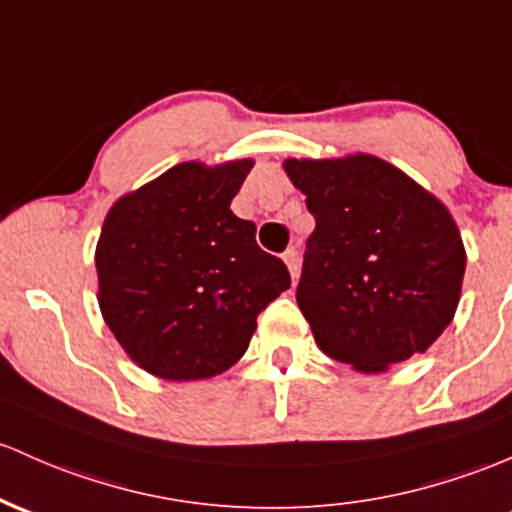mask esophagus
<instances>
[{"label": "esophagus", "instance_id": "esophagus-1", "mask_svg": "<svg viewBox=\"0 0 512 512\" xmlns=\"http://www.w3.org/2000/svg\"><path fill=\"white\" fill-rule=\"evenodd\" d=\"M282 257H284L286 267H289L291 279H299V269H301V257H299V250H296V247H289V250H286Z\"/></svg>", "mask_w": 512, "mask_h": 512}]
</instances>
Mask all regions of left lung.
I'll list each match as a JSON object with an SVG mask.
<instances>
[{"mask_svg": "<svg viewBox=\"0 0 512 512\" xmlns=\"http://www.w3.org/2000/svg\"><path fill=\"white\" fill-rule=\"evenodd\" d=\"M284 170L316 218L296 301L320 350L359 372L428 350L457 311L466 267L449 211L372 155Z\"/></svg>", "mask_w": 512, "mask_h": 512, "instance_id": "left-lung-1", "label": "left lung"}]
</instances>
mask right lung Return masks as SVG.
Here are the masks:
<instances>
[{"instance_id": "obj_1", "label": "right lung", "mask_w": 512, "mask_h": 512, "mask_svg": "<svg viewBox=\"0 0 512 512\" xmlns=\"http://www.w3.org/2000/svg\"><path fill=\"white\" fill-rule=\"evenodd\" d=\"M250 160L182 162L123 196L97 245L99 306L123 350L170 381L226 372L257 316L291 286L289 269L230 211Z\"/></svg>"}]
</instances>
